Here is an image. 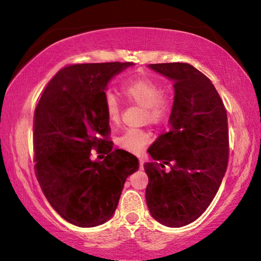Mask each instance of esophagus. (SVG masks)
<instances>
[{
    "label": "esophagus",
    "instance_id": "obj_1",
    "mask_svg": "<svg viewBox=\"0 0 261 261\" xmlns=\"http://www.w3.org/2000/svg\"><path fill=\"white\" fill-rule=\"evenodd\" d=\"M139 166H140L141 169H143V167H144V160H143V159H139Z\"/></svg>",
    "mask_w": 261,
    "mask_h": 261
}]
</instances>
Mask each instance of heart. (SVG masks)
I'll return each mask as SVG.
<instances>
[{
	"label": "heart",
	"mask_w": 261,
	"mask_h": 261,
	"mask_svg": "<svg viewBox=\"0 0 261 261\" xmlns=\"http://www.w3.org/2000/svg\"><path fill=\"white\" fill-rule=\"evenodd\" d=\"M122 92L130 103L143 108V121L149 124H161L169 117L173 109V100L169 95L160 93V85L152 78H132L123 85ZM105 110L110 122L116 123L120 121L121 106L114 94H106ZM149 140L151 136L148 132L131 129L125 131L118 138L117 143L127 151L139 153Z\"/></svg>",
	"instance_id": "1"
}]
</instances>
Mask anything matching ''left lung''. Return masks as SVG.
<instances>
[{
  "mask_svg": "<svg viewBox=\"0 0 261 261\" xmlns=\"http://www.w3.org/2000/svg\"><path fill=\"white\" fill-rule=\"evenodd\" d=\"M148 68L174 83L175 96L168 130L147 149L153 161L144 165L148 176L145 197L158 222L179 228L204 213L226 174L227 112L213 84L192 65Z\"/></svg>",
  "mask_w": 261,
  "mask_h": 261,
  "instance_id": "obj_1",
  "label": "left lung"
}]
</instances>
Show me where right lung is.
I'll return each mask as SVG.
<instances>
[{"label":"right lung","instance_id":"1","mask_svg":"<svg viewBox=\"0 0 261 261\" xmlns=\"http://www.w3.org/2000/svg\"><path fill=\"white\" fill-rule=\"evenodd\" d=\"M131 62L73 64L48 83L33 123L35 175L53 208L77 227L112 218L126 178L138 170L134 154L113 149L105 110L108 83ZM93 148L106 154L90 160Z\"/></svg>","mask_w":261,"mask_h":261}]
</instances>
